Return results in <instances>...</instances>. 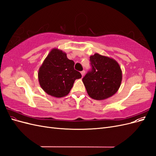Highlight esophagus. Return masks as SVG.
Listing matches in <instances>:
<instances>
[{
    "instance_id": "esophagus-1",
    "label": "esophagus",
    "mask_w": 156,
    "mask_h": 156,
    "mask_svg": "<svg viewBox=\"0 0 156 156\" xmlns=\"http://www.w3.org/2000/svg\"><path fill=\"white\" fill-rule=\"evenodd\" d=\"M81 75H82V76L83 77L84 75V74H85V71H84V70H83L82 72H81Z\"/></svg>"
}]
</instances>
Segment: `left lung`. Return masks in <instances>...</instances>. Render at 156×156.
<instances>
[{"label": "left lung", "mask_w": 156, "mask_h": 156, "mask_svg": "<svg viewBox=\"0 0 156 156\" xmlns=\"http://www.w3.org/2000/svg\"><path fill=\"white\" fill-rule=\"evenodd\" d=\"M92 69L83 78L88 96L96 100L109 98L118 91L122 74L114 59L96 53L90 56Z\"/></svg>", "instance_id": "8db88e82"}]
</instances>
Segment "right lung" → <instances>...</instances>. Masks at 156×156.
Wrapping results in <instances>:
<instances>
[{"label": "right lung", "instance_id": "1", "mask_svg": "<svg viewBox=\"0 0 156 156\" xmlns=\"http://www.w3.org/2000/svg\"><path fill=\"white\" fill-rule=\"evenodd\" d=\"M75 63L66 54L53 49L44 60L38 71V80L42 89L49 95L62 98L68 95L76 79L81 78L74 69Z\"/></svg>", "mask_w": 156, "mask_h": 156}]
</instances>
